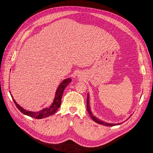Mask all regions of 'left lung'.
Here are the masks:
<instances>
[{"label":"left lung","instance_id":"obj_1","mask_svg":"<svg viewBox=\"0 0 153 153\" xmlns=\"http://www.w3.org/2000/svg\"><path fill=\"white\" fill-rule=\"evenodd\" d=\"M89 94H87V110L88 111V113L89 114L91 118L94 120V121L96 123H97L100 125H105V126H115V125H120L121 123H118V124H114V123H105V122H103V121H101V120H99L98 118H96L95 117H94L92 112L91 111V109H90V107H89Z\"/></svg>","mask_w":153,"mask_h":153}]
</instances>
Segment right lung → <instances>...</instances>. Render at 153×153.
I'll list each match as a JSON object with an SVG mask.
<instances>
[{
  "mask_svg": "<svg viewBox=\"0 0 153 153\" xmlns=\"http://www.w3.org/2000/svg\"><path fill=\"white\" fill-rule=\"evenodd\" d=\"M71 82V79L69 78H68L66 79H64V81L60 84V85L58 86L57 91H56L55 97L53 101V103L52 105L49 108H46L41 111H37V112H33V111H27L25 109H23L22 107H21L15 100L13 99L12 95H11V97L13 99V101L14 103L15 104L16 107L17 108L22 112L24 115H28L30 117L34 118L36 119H42L43 118H46L48 117H50L54 114H55L57 110L59 109V108L61 106V98L62 95L63 94V92L65 89V88L68 85V84Z\"/></svg>",
  "mask_w": 153,
  "mask_h": 153,
  "instance_id": "obj_1",
  "label": "right lung"
}]
</instances>
